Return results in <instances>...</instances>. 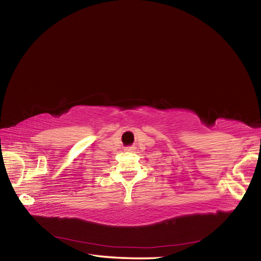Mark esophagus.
Listing matches in <instances>:
<instances>
[{"label": "esophagus", "instance_id": "34e87169", "mask_svg": "<svg viewBox=\"0 0 261 261\" xmlns=\"http://www.w3.org/2000/svg\"><path fill=\"white\" fill-rule=\"evenodd\" d=\"M126 151H130V152H134V151H135V147H126Z\"/></svg>", "mask_w": 261, "mask_h": 261}]
</instances>
